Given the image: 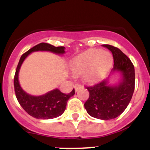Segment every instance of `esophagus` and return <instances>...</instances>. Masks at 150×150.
I'll return each instance as SVG.
<instances>
[{
  "instance_id": "obj_1",
  "label": "esophagus",
  "mask_w": 150,
  "mask_h": 150,
  "mask_svg": "<svg viewBox=\"0 0 150 150\" xmlns=\"http://www.w3.org/2000/svg\"><path fill=\"white\" fill-rule=\"evenodd\" d=\"M82 87H83V86L81 84H80V83H75V86H74V88H75V91H78V90H80Z\"/></svg>"
}]
</instances>
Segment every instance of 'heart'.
Returning <instances> with one entry per match:
<instances>
[{
    "mask_svg": "<svg viewBox=\"0 0 150 150\" xmlns=\"http://www.w3.org/2000/svg\"><path fill=\"white\" fill-rule=\"evenodd\" d=\"M113 57L108 52L91 49L76 57L72 63L75 73L81 75L87 81H96L103 78L113 65Z\"/></svg>",
    "mask_w": 150,
    "mask_h": 150,
    "instance_id": "heart-1",
    "label": "heart"
}]
</instances>
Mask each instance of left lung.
Returning <instances> with one entry per match:
<instances>
[{
  "mask_svg": "<svg viewBox=\"0 0 150 150\" xmlns=\"http://www.w3.org/2000/svg\"><path fill=\"white\" fill-rule=\"evenodd\" d=\"M112 52L114 68L111 72H120L122 78L117 86L108 85V79L96 84L86 87L89 91V98L84 108L91 117L108 120L120 115L132 99L134 90V67L133 63L117 47L102 45Z\"/></svg>",
  "mask_w": 150,
  "mask_h": 150,
  "instance_id": "1",
  "label": "left lung"
}]
</instances>
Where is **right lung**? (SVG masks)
<instances>
[{
	"instance_id": "right-lung-1",
	"label": "right lung",
	"mask_w": 150,
	"mask_h": 150,
	"mask_svg": "<svg viewBox=\"0 0 150 150\" xmlns=\"http://www.w3.org/2000/svg\"><path fill=\"white\" fill-rule=\"evenodd\" d=\"M65 48L63 46L55 47L48 43L42 42L35 45L21 55L16 68L14 77V89L17 100L20 105L29 115L36 119L48 120L59 117L63 114L67 107V101L75 94V90L69 93H63L58 89L52 90L46 94L40 96H33L25 93L21 89L18 82V72L20 67L27 57L33 52L48 51L55 54H63Z\"/></svg>"
}]
</instances>
